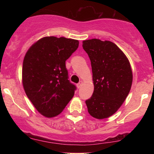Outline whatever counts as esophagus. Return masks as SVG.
Listing matches in <instances>:
<instances>
[{
    "mask_svg": "<svg viewBox=\"0 0 154 154\" xmlns=\"http://www.w3.org/2000/svg\"><path fill=\"white\" fill-rule=\"evenodd\" d=\"M82 84H83L82 81H80V82H79L78 83V84H77V87L78 88H80L81 86L82 85Z\"/></svg>",
    "mask_w": 154,
    "mask_h": 154,
    "instance_id": "34e87169",
    "label": "esophagus"
}]
</instances>
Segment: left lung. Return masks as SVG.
<instances>
[{
    "label": "left lung",
    "instance_id": "left-lung-1",
    "mask_svg": "<svg viewBox=\"0 0 154 154\" xmlns=\"http://www.w3.org/2000/svg\"><path fill=\"white\" fill-rule=\"evenodd\" d=\"M91 62L94 91L85 101L89 114L103 119L115 114L131 89L132 72L126 55L116 44L99 39L83 40Z\"/></svg>",
    "mask_w": 154,
    "mask_h": 154
}]
</instances>
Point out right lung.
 Masks as SVG:
<instances>
[{
	"label": "right lung",
	"mask_w": 154,
	"mask_h": 154,
	"mask_svg": "<svg viewBox=\"0 0 154 154\" xmlns=\"http://www.w3.org/2000/svg\"><path fill=\"white\" fill-rule=\"evenodd\" d=\"M74 39L44 37L26 51L23 61L22 85L26 96L40 114L56 116L75 95L65 62L77 50Z\"/></svg>",
	"instance_id": "add662e5"
}]
</instances>
